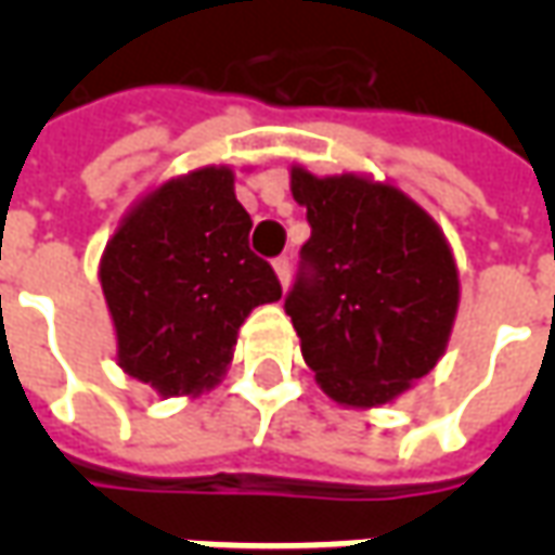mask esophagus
<instances>
[{
    "label": "esophagus",
    "instance_id": "esophagus-1",
    "mask_svg": "<svg viewBox=\"0 0 555 555\" xmlns=\"http://www.w3.org/2000/svg\"><path fill=\"white\" fill-rule=\"evenodd\" d=\"M273 270H276V276H279V282H282V288H288V282H291V258H288V255L276 258V261H273Z\"/></svg>",
    "mask_w": 555,
    "mask_h": 555
}]
</instances>
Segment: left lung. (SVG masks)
<instances>
[{
  "mask_svg": "<svg viewBox=\"0 0 555 555\" xmlns=\"http://www.w3.org/2000/svg\"><path fill=\"white\" fill-rule=\"evenodd\" d=\"M291 193L312 225L285 297L302 360L338 404H386L446 350L457 312L452 249L392 183L294 166Z\"/></svg>",
  "mask_w": 555,
  "mask_h": 555,
  "instance_id": "1",
  "label": "left lung"
}]
</instances>
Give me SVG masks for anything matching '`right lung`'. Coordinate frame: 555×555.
<instances>
[{
  "label": "right lung",
  "instance_id": "right-lung-1",
  "mask_svg": "<svg viewBox=\"0 0 555 555\" xmlns=\"http://www.w3.org/2000/svg\"><path fill=\"white\" fill-rule=\"evenodd\" d=\"M249 229L225 166L171 178L127 214L106 243L101 285L130 377L159 396L219 384L246 314L282 297Z\"/></svg>",
  "mask_w": 555,
  "mask_h": 555
}]
</instances>
